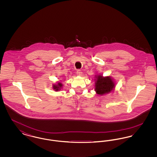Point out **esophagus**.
Instances as JSON below:
<instances>
[{"mask_svg":"<svg viewBox=\"0 0 157 157\" xmlns=\"http://www.w3.org/2000/svg\"><path fill=\"white\" fill-rule=\"evenodd\" d=\"M82 71H81V70H79V69L77 70V71H76V74H77V75H79V76H81V75H82Z\"/></svg>","mask_w":157,"mask_h":157,"instance_id":"obj_1","label":"esophagus"}]
</instances>
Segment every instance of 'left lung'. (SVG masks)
Returning a JSON list of instances; mask_svg holds the SVG:
<instances>
[{"mask_svg":"<svg viewBox=\"0 0 157 157\" xmlns=\"http://www.w3.org/2000/svg\"><path fill=\"white\" fill-rule=\"evenodd\" d=\"M114 87V82L110 76L104 78L101 75L98 76L97 80L95 83V91L98 94L103 95L109 93L113 90Z\"/></svg>","mask_w":157,"mask_h":157,"instance_id":"obj_1","label":"left lung"}]
</instances>
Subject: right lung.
I'll list each match as a JSON object with an SVG mask.
<instances>
[{"label":"right lung","mask_w":157,"mask_h":157,"mask_svg":"<svg viewBox=\"0 0 157 157\" xmlns=\"http://www.w3.org/2000/svg\"><path fill=\"white\" fill-rule=\"evenodd\" d=\"M62 86V83H58V85H53V89L54 90H55L56 91H58V90H59L60 89V88Z\"/></svg>","instance_id":"obj_1"}]
</instances>
